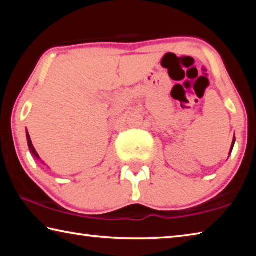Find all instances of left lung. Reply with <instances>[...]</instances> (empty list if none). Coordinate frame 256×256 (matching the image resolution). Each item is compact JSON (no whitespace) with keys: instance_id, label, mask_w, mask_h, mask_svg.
<instances>
[{"instance_id":"8db88e82","label":"left lung","mask_w":256,"mask_h":256,"mask_svg":"<svg viewBox=\"0 0 256 256\" xmlns=\"http://www.w3.org/2000/svg\"><path fill=\"white\" fill-rule=\"evenodd\" d=\"M234 144H235V136H234V140H232V148H230V152H229V156H230L232 151V148H234Z\"/></svg>"}]
</instances>
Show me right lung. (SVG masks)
Listing matches in <instances>:
<instances>
[{
  "mask_svg": "<svg viewBox=\"0 0 256 256\" xmlns=\"http://www.w3.org/2000/svg\"><path fill=\"white\" fill-rule=\"evenodd\" d=\"M27 142H28V146H29V150H30V152H32V154L34 156V158H36V159H38V160H40V156H38V154H37L36 149L34 148V146H32V138H30V136H29L28 131H27ZM40 162H42V160H40ZM42 164H45V162H42Z\"/></svg>",
  "mask_w": 256,
  "mask_h": 256,
  "instance_id": "obj_1",
  "label": "right lung"
}]
</instances>
